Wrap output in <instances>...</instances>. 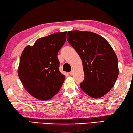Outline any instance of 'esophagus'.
Wrapping results in <instances>:
<instances>
[{
    "label": "esophagus",
    "instance_id": "obj_1",
    "mask_svg": "<svg viewBox=\"0 0 133 133\" xmlns=\"http://www.w3.org/2000/svg\"><path fill=\"white\" fill-rule=\"evenodd\" d=\"M73 74H74V71H71L70 72V74L71 76L73 75Z\"/></svg>",
    "mask_w": 133,
    "mask_h": 133
}]
</instances>
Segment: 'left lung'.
<instances>
[{
    "instance_id": "1",
    "label": "left lung",
    "mask_w": 133,
    "mask_h": 133,
    "mask_svg": "<svg viewBox=\"0 0 133 133\" xmlns=\"http://www.w3.org/2000/svg\"><path fill=\"white\" fill-rule=\"evenodd\" d=\"M67 41L82 61L85 78L82 90L95 99L103 97L114 87L119 75L118 59L107 41L92 32H68Z\"/></svg>"
}]
</instances>
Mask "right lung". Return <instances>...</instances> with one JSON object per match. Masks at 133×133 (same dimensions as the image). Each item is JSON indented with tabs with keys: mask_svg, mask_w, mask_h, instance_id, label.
Instances as JSON below:
<instances>
[{
	"mask_svg": "<svg viewBox=\"0 0 133 133\" xmlns=\"http://www.w3.org/2000/svg\"><path fill=\"white\" fill-rule=\"evenodd\" d=\"M66 32L39 38L23 50L18 76L29 94L40 101L50 99L59 92L65 79L59 71L58 51L66 41Z\"/></svg>",
	"mask_w": 133,
	"mask_h": 133,
	"instance_id": "add662e5",
	"label": "right lung"
}]
</instances>
